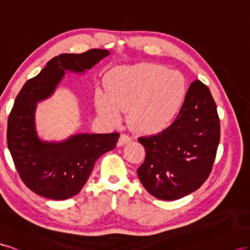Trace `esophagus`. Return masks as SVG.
Masks as SVG:
<instances>
[{
	"label": "esophagus",
	"instance_id": "1",
	"mask_svg": "<svg viewBox=\"0 0 250 250\" xmlns=\"http://www.w3.org/2000/svg\"><path fill=\"white\" fill-rule=\"evenodd\" d=\"M131 137L129 136V135L126 134H120L119 136V139H118V142H117V146H125V144H129V142H131Z\"/></svg>",
	"mask_w": 250,
	"mask_h": 250
}]
</instances>
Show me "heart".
<instances>
[{
  "label": "heart",
  "mask_w": 250,
  "mask_h": 250,
  "mask_svg": "<svg viewBox=\"0 0 250 250\" xmlns=\"http://www.w3.org/2000/svg\"><path fill=\"white\" fill-rule=\"evenodd\" d=\"M105 89L96 88L94 103L99 116L111 125L120 121L121 111L132 130L153 134L167 127L187 95L183 75L155 63L119 66L105 75Z\"/></svg>",
  "instance_id": "b5f03b06"
}]
</instances>
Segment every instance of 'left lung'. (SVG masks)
I'll list each match as a JSON object with an SVG mask.
<instances>
[{
	"label": "left lung",
	"instance_id": "obj_1",
	"mask_svg": "<svg viewBox=\"0 0 250 250\" xmlns=\"http://www.w3.org/2000/svg\"><path fill=\"white\" fill-rule=\"evenodd\" d=\"M138 141L146 159L137 174L149 194L173 201L197 190L211 172L220 141V119L208 85L192 82L174 123Z\"/></svg>",
	"mask_w": 250,
	"mask_h": 250
}]
</instances>
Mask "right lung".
Returning a JSON list of instances; mask_svg holds the SVG:
<instances>
[{
    "mask_svg": "<svg viewBox=\"0 0 250 250\" xmlns=\"http://www.w3.org/2000/svg\"><path fill=\"white\" fill-rule=\"evenodd\" d=\"M110 52L91 49L50 60L21 89L8 117L7 145L21 179L35 194L66 200L81 191L103 154L116 146L118 133L77 134L62 142L42 141L35 130L37 103L51 96L66 70L83 73Z\"/></svg>",
    "mask_w": 250,
    "mask_h": 250,
    "instance_id": "1",
    "label": "right lung"
}]
</instances>
